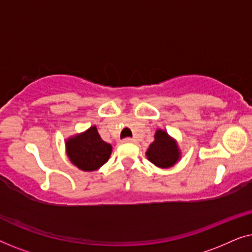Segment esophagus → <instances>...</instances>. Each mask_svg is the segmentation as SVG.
Wrapping results in <instances>:
<instances>
[{"instance_id":"obj_1","label":"esophagus","mask_w":252,"mask_h":252,"mask_svg":"<svg viewBox=\"0 0 252 252\" xmlns=\"http://www.w3.org/2000/svg\"><path fill=\"white\" fill-rule=\"evenodd\" d=\"M133 141H134V140L132 139V137H126V139L123 140V142H125V143H132Z\"/></svg>"}]
</instances>
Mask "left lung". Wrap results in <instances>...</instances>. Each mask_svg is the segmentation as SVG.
Here are the masks:
<instances>
[{"label": "left lung", "mask_w": 252, "mask_h": 252, "mask_svg": "<svg viewBox=\"0 0 252 252\" xmlns=\"http://www.w3.org/2000/svg\"><path fill=\"white\" fill-rule=\"evenodd\" d=\"M154 137V142L146 151L148 160L160 168L174 166L181 159V150L177 140L160 128L156 130Z\"/></svg>", "instance_id": "left-lung-1"}]
</instances>
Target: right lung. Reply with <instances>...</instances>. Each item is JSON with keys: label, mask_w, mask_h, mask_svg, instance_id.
Wrapping results in <instances>:
<instances>
[{"label": "right lung", "mask_w": 252, "mask_h": 252, "mask_svg": "<svg viewBox=\"0 0 252 252\" xmlns=\"http://www.w3.org/2000/svg\"><path fill=\"white\" fill-rule=\"evenodd\" d=\"M65 150L74 166L81 171L93 172L109 160L112 146L102 140L96 126H92L85 132L67 137Z\"/></svg>", "instance_id": "1"}]
</instances>
